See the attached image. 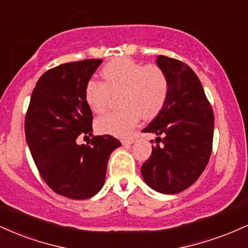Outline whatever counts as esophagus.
Returning <instances> with one entry per match:
<instances>
[{"label": "esophagus", "mask_w": 248, "mask_h": 248, "mask_svg": "<svg viewBox=\"0 0 248 248\" xmlns=\"http://www.w3.org/2000/svg\"><path fill=\"white\" fill-rule=\"evenodd\" d=\"M134 141H135V139L129 138V139H124V140H121V143L124 144V146H129V144L134 143Z\"/></svg>", "instance_id": "obj_1"}]
</instances>
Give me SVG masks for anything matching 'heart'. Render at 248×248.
Returning <instances> with one entry per match:
<instances>
[{
	"label": "heart",
	"instance_id": "obj_1",
	"mask_svg": "<svg viewBox=\"0 0 248 248\" xmlns=\"http://www.w3.org/2000/svg\"><path fill=\"white\" fill-rule=\"evenodd\" d=\"M105 82L91 79L85 87V99L94 113L109 106L113 94L119 96L121 108L100 116L95 122L102 134L124 138L140 121L155 118L169 94V79L158 65H143L128 58L109 62L102 69Z\"/></svg>",
	"mask_w": 248,
	"mask_h": 248
}]
</instances>
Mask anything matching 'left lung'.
Returning <instances> with one entry per match:
<instances>
[{"instance_id": "obj_1", "label": "left lung", "mask_w": 248, "mask_h": 248, "mask_svg": "<svg viewBox=\"0 0 248 248\" xmlns=\"http://www.w3.org/2000/svg\"><path fill=\"white\" fill-rule=\"evenodd\" d=\"M156 64L167 73L169 94L161 112L142 129L157 135V144L141 173L155 191L173 195L191 186L207 166L215 118L198 77L186 64L166 56H157Z\"/></svg>"}]
</instances>
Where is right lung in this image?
I'll return each mask as SVG.
<instances>
[{"mask_svg": "<svg viewBox=\"0 0 248 248\" xmlns=\"http://www.w3.org/2000/svg\"><path fill=\"white\" fill-rule=\"evenodd\" d=\"M101 62L86 59L46 71L33 88L25 115V139L42 178L71 199H87L100 191L110 154L121 146L110 135L77 143L79 135H92L85 87Z\"/></svg>", "mask_w": 248, "mask_h": 248, "instance_id": "add662e5", "label": "right lung"}]
</instances>
